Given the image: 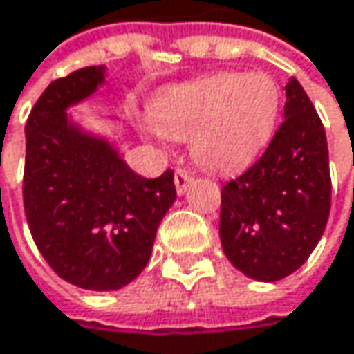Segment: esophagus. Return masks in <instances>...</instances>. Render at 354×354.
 Returning <instances> with one entry per match:
<instances>
[{
	"label": "esophagus",
	"instance_id": "34e87169",
	"mask_svg": "<svg viewBox=\"0 0 354 354\" xmlns=\"http://www.w3.org/2000/svg\"><path fill=\"white\" fill-rule=\"evenodd\" d=\"M192 180H194V178H192V174H190L188 170L178 168L176 172H174V184H176L178 194H184V192L188 190V186H190V182H192Z\"/></svg>",
	"mask_w": 354,
	"mask_h": 354
}]
</instances>
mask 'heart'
<instances>
[{"label": "heart", "instance_id": "b5f03b06", "mask_svg": "<svg viewBox=\"0 0 354 354\" xmlns=\"http://www.w3.org/2000/svg\"><path fill=\"white\" fill-rule=\"evenodd\" d=\"M281 90L266 73H217L172 92L156 108L158 127L192 139V158L211 172L252 162L270 141Z\"/></svg>", "mask_w": 354, "mask_h": 354}]
</instances>
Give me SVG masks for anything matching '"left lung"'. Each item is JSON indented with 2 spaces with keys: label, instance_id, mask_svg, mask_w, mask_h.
Masks as SVG:
<instances>
[{
  "label": "left lung",
  "instance_id": "obj_1",
  "mask_svg": "<svg viewBox=\"0 0 354 354\" xmlns=\"http://www.w3.org/2000/svg\"><path fill=\"white\" fill-rule=\"evenodd\" d=\"M285 120L266 151L221 188L219 238L230 262L256 281L295 272L318 246L332 198L326 131L301 84L285 86Z\"/></svg>",
  "mask_w": 354,
  "mask_h": 354
}]
</instances>
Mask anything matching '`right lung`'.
<instances>
[{
    "label": "right lung",
    "instance_id": "add662e5",
    "mask_svg": "<svg viewBox=\"0 0 354 354\" xmlns=\"http://www.w3.org/2000/svg\"><path fill=\"white\" fill-rule=\"evenodd\" d=\"M104 82L84 67L48 84L26 120L24 213L35 244L67 283L112 291L149 262L158 225L176 201L174 172L135 174L106 141L82 133L65 108Z\"/></svg>",
    "mask_w": 354,
    "mask_h": 354
}]
</instances>
